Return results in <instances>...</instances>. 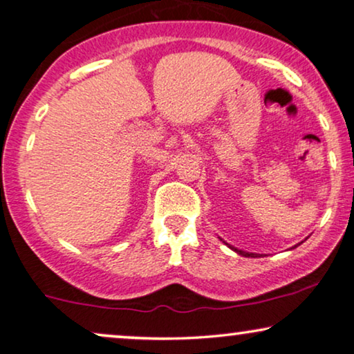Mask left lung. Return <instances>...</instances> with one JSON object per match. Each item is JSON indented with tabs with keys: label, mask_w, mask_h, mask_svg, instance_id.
Returning a JSON list of instances; mask_svg holds the SVG:
<instances>
[{
	"label": "left lung",
	"mask_w": 354,
	"mask_h": 354,
	"mask_svg": "<svg viewBox=\"0 0 354 354\" xmlns=\"http://www.w3.org/2000/svg\"><path fill=\"white\" fill-rule=\"evenodd\" d=\"M224 243H225V241H224ZM225 245L230 246L229 243H225ZM297 246H298V245H297ZM230 248L234 250L235 253H239V254H241V256H246V258H250V256H251V258H258V256H259V254H256V253H248V251H243V250H236L235 246H230Z\"/></svg>",
	"instance_id": "1"
}]
</instances>
